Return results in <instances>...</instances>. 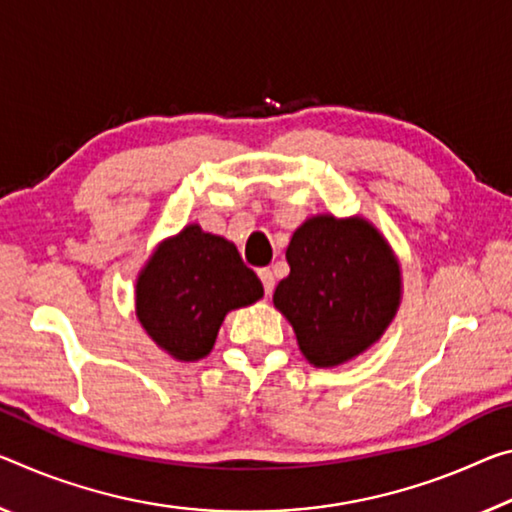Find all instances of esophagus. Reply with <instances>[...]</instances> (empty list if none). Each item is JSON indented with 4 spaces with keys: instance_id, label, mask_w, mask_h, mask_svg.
Instances as JSON below:
<instances>
[{
    "instance_id": "1",
    "label": "esophagus",
    "mask_w": 512,
    "mask_h": 512,
    "mask_svg": "<svg viewBox=\"0 0 512 512\" xmlns=\"http://www.w3.org/2000/svg\"><path fill=\"white\" fill-rule=\"evenodd\" d=\"M257 273H259V280H262V285H264V291H266V296H269V294H273V287H275V278H273V271H271V269H259Z\"/></svg>"
}]
</instances>
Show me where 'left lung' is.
<instances>
[{"label": "left lung", "mask_w": 512, "mask_h": 512, "mask_svg": "<svg viewBox=\"0 0 512 512\" xmlns=\"http://www.w3.org/2000/svg\"><path fill=\"white\" fill-rule=\"evenodd\" d=\"M287 262L289 275L275 287L273 305L316 369L339 367L369 351L399 312V257L364 216L305 218L291 234Z\"/></svg>", "instance_id": "8db88e82"}]
</instances>
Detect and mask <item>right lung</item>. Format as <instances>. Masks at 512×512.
<instances>
[{"label": "right lung", "instance_id": "1", "mask_svg": "<svg viewBox=\"0 0 512 512\" xmlns=\"http://www.w3.org/2000/svg\"><path fill=\"white\" fill-rule=\"evenodd\" d=\"M262 296V282L241 262L237 246L198 223L161 241L134 287L136 319L177 362L207 358L227 312Z\"/></svg>", "mask_w": 512, "mask_h": 512}]
</instances>
